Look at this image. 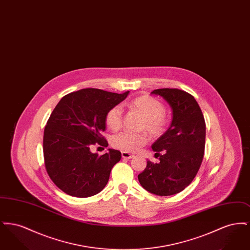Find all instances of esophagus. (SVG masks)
Segmentation results:
<instances>
[{
  "instance_id": "1",
  "label": "esophagus",
  "mask_w": 250,
  "mask_h": 250,
  "mask_svg": "<svg viewBox=\"0 0 250 250\" xmlns=\"http://www.w3.org/2000/svg\"><path fill=\"white\" fill-rule=\"evenodd\" d=\"M122 157L125 158V159H130L132 157H134V155H131L127 152H122Z\"/></svg>"
}]
</instances>
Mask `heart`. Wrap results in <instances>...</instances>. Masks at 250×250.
Returning <instances> with one entry per match:
<instances>
[{"mask_svg": "<svg viewBox=\"0 0 250 250\" xmlns=\"http://www.w3.org/2000/svg\"><path fill=\"white\" fill-rule=\"evenodd\" d=\"M129 107L143 116L142 129L146 130L152 137H161L167 130V121L164 116L166 108L159 100L150 95H140L132 99ZM124 111L119 105L113 106L107 110L106 125L111 130H118L123 124ZM148 142L145 133H132L124 131L114 135L111 139V144L124 152L134 153Z\"/></svg>", "mask_w": 250, "mask_h": 250, "instance_id": "b5f03b06", "label": "heart"}]
</instances>
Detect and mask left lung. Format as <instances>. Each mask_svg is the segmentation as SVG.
Returning <instances> with one entry per match:
<instances>
[{
  "label": "left lung",
  "instance_id": "left-lung-1",
  "mask_svg": "<svg viewBox=\"0 0 250 250\" xmlns=\"http://www.w3.org/2000/svg\"><path fill=\"white\" fill-rule=\"evenodd\" d=\"M152 94L162 96L169 104L172 121L152 145L160 162L148 160L138 178L144 189L170 196L184 190L197 175L204 155L206 125L202 109L190 94L176 88L156 89Z\"/></svg>",
  "mask_w": 250,
  "mask_h": 250
}]
</instances>
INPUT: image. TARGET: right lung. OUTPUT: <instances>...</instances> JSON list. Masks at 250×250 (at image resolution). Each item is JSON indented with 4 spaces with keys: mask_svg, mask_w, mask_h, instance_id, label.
I'll return each instance as SVG.
<instances>
[{
    "mask_svg": "<svg viewBox=\"0 0 250 250\" xmlns=\"http://www.w3.org/2000/svg\"><path fill=\"white\" fill-rule=\"evenodd\" d=\"M128 93L82 89L64 95L54 107L44 130L43 153L48 176L61 190L87 198L106 187L121 152L108 149L98 155L92 153V148L108 145L102 136L107 110L125 100Z\"/></svg>",
    "mask_w": 250,
    "mask_h": 250,
    "instance_id": "add662e5",
    "label": "right lung"
}]
</instances>
